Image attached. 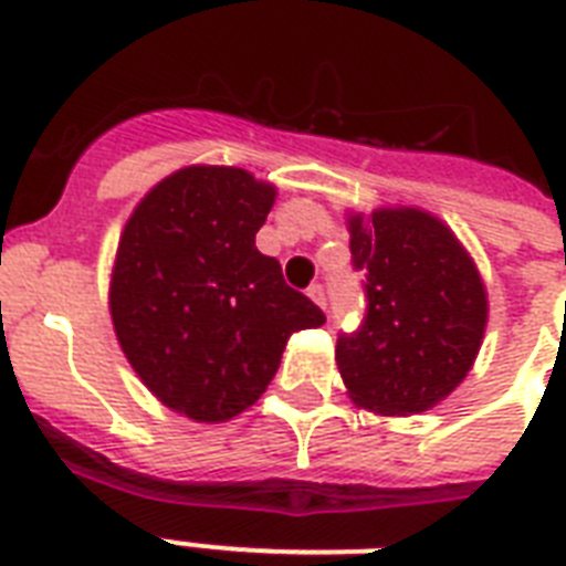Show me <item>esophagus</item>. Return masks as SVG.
Segmentation results:
<instances>
[{
    "instance_id": "obj_1",
    "label": "esophagus",
    "mask_w": 566,
    "mask_h": 566,
    "mask_svg": "<svg viewBox=\"0 0 566 566\" xmlns=\"http://www.w3.org/2000/svg\"><path fill=\"white\" fill-rule=\"evenodd\" d=\"M308 296L314 302H317L319 308H326V287H323V284H311L308 287Z\"/></svg>"
}]
</instances>
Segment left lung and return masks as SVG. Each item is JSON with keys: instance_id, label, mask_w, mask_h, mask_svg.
Instances as JSON below:
<instances>
[{"instance_id": "1", "label": "left lung", "mask_w": 566, "mask_h": 566, "mask_svg": "<svg viewBox=\"0 0 566 566\" xmlns=\"http://www.w3.org/2000/svg\"><path fill=\"white\" fill-rule=\"evenodd\" d=\"M353 266L364 270L367 314L337 337V370L353 402L387 417L429 411L473 367L488 293L455 234L417 208L349 220Z\"/></svg>"}]
</instances>
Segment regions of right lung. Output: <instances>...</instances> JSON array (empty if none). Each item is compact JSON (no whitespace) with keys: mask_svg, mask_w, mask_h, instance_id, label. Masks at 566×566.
Masks as SVG:
<instances>
[{"mask_svg":"<svg viewBox=\"0 0 566 566\" xmlns=\"http://www.w3.org/2000/svg\"><path fill=\"white\" fill-rule=\"evenodd\" d=\"M275 188L238 167H185L128 217L111 273L114 332L149 390L196 422L255 405L287 337L326 314L261 255Z\"/></svg>","mask_w":566,"mask_h":566,"instance_id":"obj_1","label":"right lung"}]
</instances>
